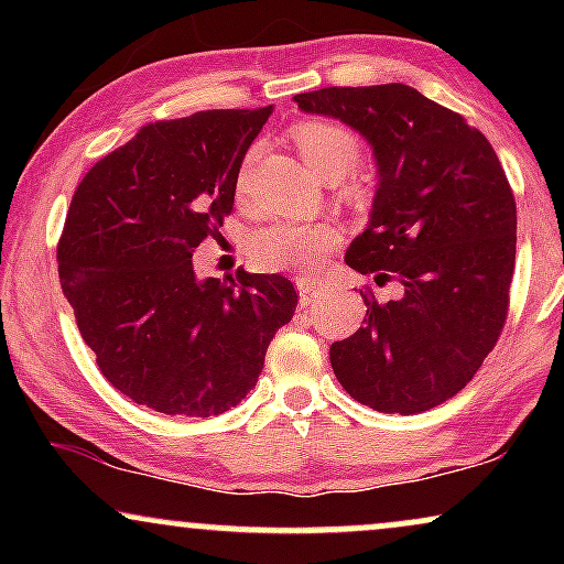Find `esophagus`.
I'll return each instance as SVG.
<instances>
[{"label":"esophagus","instance_id":"esophagus-1","mask_svg":"<svg viewBox=\"0 0 564 564\" xmlns=\"http://www.w3.org/2000/svg\"><path fill=\"white\" fill-rule=\"evenodd\" d=\"M297 290H300V307H305L321 295L323 284L315 282V280H305V276H303V280H297Z\"/></svg>","mask_w":564,"mask_h":564}]
</instances>
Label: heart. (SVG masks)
<instances>
[{"label":"heart","instance_id":"heart-1","mask_svg":"<svg viewBox=\"0 0 564 564\" xmlns=\"http://www.w3.org/2000/svg\"><path fill=\"white\" fill-rule=\"evenodd\" d=\"M292 141L311 164L315 174L326 180H338L359 159V141L349 128L336 120L315 118L303 120L292 128ZM259 145L246 153L238 169V195H246L251 184L253 166L259 161ZM341 243V230L328 220H276L272 226L259 228L249 241L253 264L269 272L280 269H315Z\"/></svg>","mask_w":564,"mask_h":564}]
</instances>
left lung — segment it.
I'll return each instance as SVG.
<instances>
[{
  "label": "left lung",
  "mask_w": 564,
  "mask_h": 564,
  "mask_svg": "<svg viewBox=\"0 0 564 564\" xmlns=\"http://www.w3.org/2000/svg\"><path fill=\"white\" fill-rule=\"evenodd\" d=\"M300 110L338 118L372 143L380 184L346 264L403 295L330 344L336 380L361 405L413 415L473 380L498 344L516 269V199L488 138L405 84L326 87Z\"/></svg>",
  "instance_id": "1"
}]
</instances>
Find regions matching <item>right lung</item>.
Returning <instances> with one entry per match:
<instances>
[{
    "label": "right lung",
    "mask_w": 564,
    "mask_h": 564,
    "mask_svg": "<svg viewBox=\"0 0 564 564\" xmlns=\"http://www.w3.org/2000/svg\"><path fill=\"white\" fill-rule=\"evenodd\" d=\"M274 107L143 126L84 174L58 238V276L99 372L138 405L207 419L257 384L297 292L282 274L197 280L238 169Z\"/></svg>",
    "instance_id": "right-lung-1"
}]
</instances>
